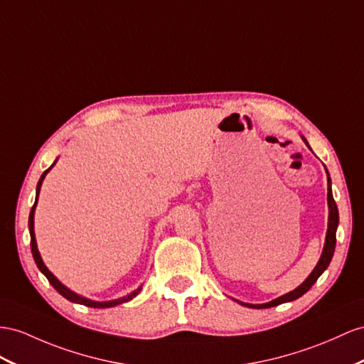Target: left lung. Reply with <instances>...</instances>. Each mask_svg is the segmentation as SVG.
Wrapping results in <instances>:
<instances>
[{
	"label": "left lung",
	"mask_w": 364,
	"mask_h": 364,
	"mask_svg": "<svg viewBox=\"0 0 364 364\" xmlns=\"http://www.w3.org/2000/svg\"><path fill=\"white\" fill-rule=\"evenodd\" d=\"M303 141L307 144L306 138H303ZM309 147V144H307ZM311 149V147H309ZM326 173H328V206H329V221H328V234H326V241H324V247H323V254L318 259V263H316L315 269L311 272V275L307 277L304 282L298 286L296 289H294L292 292H289L286 295H282L275 298V300L264 303V304H249V303H243L240 301V304L247 306V307H255V309H266V307H274L278 306L282 303H287V301H294L296 298H300L301 295H304L309 289L314 286V283L318 279V277L326 271V267L329 266L331 259L333 257V250H335V243H337V228H338V208L337 204H335V200L332 197V188H331V176L328 169H326Z\"/></svg>",
	"instance_id": "left-lung-1"
}]
</instances>
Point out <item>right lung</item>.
I'll use <instances>...</instances> for the list:
<instances>
[{
	"mask_svg": "<svg viewBox=\"0 0 364 364\" xmlns=\"http://www.w3.org/2000/svg\"><path fill=\"white\" fill-rule=\"evenodd\" d=\"M57 163V161H55ZM55 163L49 167L48 171H44L43 172V175H41V178H40V181H38V184H36V198H35V204L32 206V210H31V215H29V232H31V249H32V255H33V259H35V263H36V266H38V269L40 271L46 275V278L49 279V283L57 289V291L66 298V300H69V301H72V303H78V304H85V306H87V307H95V309H105V307H114V306H117V304H121V303H126V301H129V300H132L134 296H136L138 294H139V291H141V286H139L136 291H134L132 294H129V295H126V296H123V298H118V300H112V301H92V300H87V298H85V296H81V295H78V294H75V292H72L70 289H68L66 286L64 284H61L60 282H58V278L55 277L48 267H46V264L43 263V259H41V255H40V252H38V247H36V240H35V230H33V215H35V208H36V201H38V195H40V189H41V184H43V180H44V176H46V173H48L52 167L55 166Z\"/></svg>",
	"mask_w": 364,
	"mask_h": 364,
	"instance_id": "1",
	"label": "right lung"
}]
</instances>
